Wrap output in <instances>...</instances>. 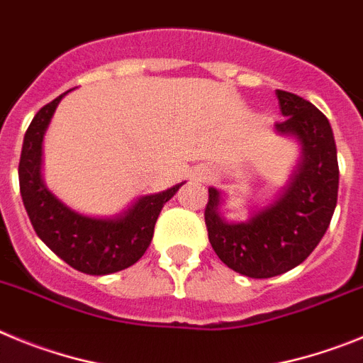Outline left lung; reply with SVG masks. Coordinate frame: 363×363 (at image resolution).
<instances>
[{"mask_svg":"<svg viewBox=\"0 0 363 363\" xmlns=\"http://www.w3.org/2000/svg\"><path fill=\"white\" fill-rule=\"evenodd\" d=\"M284 121L280 133L302 145V162L277 202L247 222H226L217 213L218 191L208 189L204 222L218 259L240 275L269 279L293 269L313 253L331 222L338 199V159L331 125L315 104L277 90Z\"/></svg>","mask_w":363,"mask_h":363,"instance_id":"left-lung-1","label":"left lung"}]
</instances>
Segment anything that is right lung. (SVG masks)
Wrapping results in <instances>:
<instances>
[{"label":"right lung","instance_id":"right-lung-1","mask_svg":"<svg viewBox=\"0 0 363 363\" xmlns=\"http://www.w3.org/2000/svg\"><path fill=\"white\" fill-rule=\"evenodd\" d=\"M70 92V90H68ZM61 94L35 113L23 139L19 191L38 237L74 269L86 275H108L126 269L148 250L162 206L182 184L145 195L116 218H92L72 211L41 181V143Z\"/></svg>","mask_w":363,"mask_h":363}]
</instances>
